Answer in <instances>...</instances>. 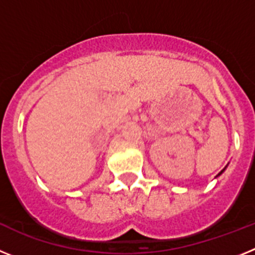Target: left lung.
I'll return each mask as SVG.
<instances>
[{
    "mask_svg": "<svg viewBox=\"0 0 255 255\" xmlns=\"http://www.w3.org/2000/svg\"><path fill=\"white\" fill-rule=\"evenodd\" d=\"M224 170H225V168H224ZM224 170H222V171H221V172H220V173H218V175H221V173H222V172H224Z\"/></svg>",
    "mask_w": 255,
    "mask_h": 255,
    "instance_id": "1",
    "label": "left lung"
}]
</instances>
